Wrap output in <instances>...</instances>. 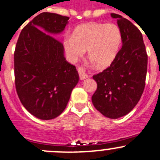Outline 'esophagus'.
Segmentation results:
<instances>
[{"label":"esophagus","mask_w":160,"mask_h":160,"mask_svg":"<svg viewBox=\"0 0 160 160\" xmlns=\"http://www.w3.org/2000/svg\"><path fill=\"white\" fill-rule=\"evenodd\" d=\"M78 72H79V76H80V78L81 80H85V79H87L88 77V74L86 73V72H85V70L83 68L79 67L78 68Z\"/></svg>","instance_id":"obj_1"}]
</instances>
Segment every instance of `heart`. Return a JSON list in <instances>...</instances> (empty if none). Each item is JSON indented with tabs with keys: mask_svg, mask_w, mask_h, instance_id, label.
I'll use <instances>...</instances> for the list:
<instances>
[{
	"mask_svg": "<svg viewBox=\"0 0 160 160\" xmlns=\"http://www.w3.org/2000/svg\"><path fill=\"white\" fill-rule=\"evenodd\" d=\"M122 42V32L114 23L89 22L74 29L72 36H66L63 47L68 58L78 61L88 50V58L93 64L103 69L116 58Z\"/></svg>",
	"mask_w": 160,
	"mask_h": 160,
	"instance_id": "obj_1",
	"label": "heart"
}]
</instances>
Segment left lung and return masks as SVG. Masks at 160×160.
Wrapping results in <instances>:
<instances>
[{
    "instance_id": "1",
    "label": "left lung",
    "mask_w": 160,
    "mask_h": 160,
    "mask_svg": "<svg viewBox=\"0 0 160 160\" xmlns=\"http://www.w3.org/2000/svg\"><path fill=\"white\" fill-rule=\"evenodd\" d=\"M122 32V48L110 66L93 76L98 88L91 100L103 116L117 119L138 104L145 84L148 55L142 32L131 22L112 13Z\"/></svg>"
}]
</instances>
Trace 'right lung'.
<instances>
[{"mask_svg": "<svg viewBox=\"0 0 160 160\" xmlns=\"http://www.w3.org/2000/svg\"><path fill=\"white\" fill-rule=\"evenodd\" d=\"M69 19L43 12L23 28L17 41L14 54L17 94L26 109L38 119L59 116L79 82L77 69L65 58L63 44L53 37L64 30Z\"/></svg>", "mask_w": 160, "mask_h": 160, "instance_id": "add662e5", "label": "right lung"}]
</instances>
